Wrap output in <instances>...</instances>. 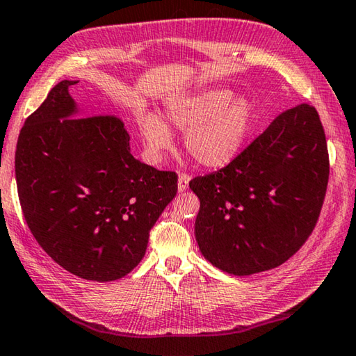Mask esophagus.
Here are the masks:
<instances>
[{
	"label": "esophagus",
	"mask_w": 356,
	"mask_h": 356,
	"mask_svg": "<svg viewBox=\"0 0 356 356\" xmlns=\"http://www.w3.org/2000/svg\"><path fill=\"white\" fill-rule=\"evenodd\" d=\"M189 181H191L189 175L179 173V177H178V191H179V192H184L186 189H188Z\"/></svg>",
	"instance_id": "34e87169"
}]
</instances>
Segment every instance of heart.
Here are the masks:
<instances>
[{
    "label": "heart",
    "instance_id": "heart-1",
    "mask_svg": "<svg viewBox=\"0 0 356 356\" xmlns=\"http://www.w3.org/2000/svg\"><path fill=\"white\" fill-rule=\"evenodd\" d=\"M165 120L188 131L184 145L198 164L220 168L232 162L245 145L254 123V106L248 98H234L229 89H207L170 99ZM137 127L152 156L172 145V134L162 118L152 112L137 115Z\"/></svg>",
    "mask_w": 356,
    "mask_h": 356
}]
</instances>
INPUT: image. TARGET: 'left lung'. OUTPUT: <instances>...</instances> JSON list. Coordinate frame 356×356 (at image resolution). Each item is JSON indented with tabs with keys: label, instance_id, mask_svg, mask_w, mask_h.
Returning a JSON list of instances; mask_svg holds the SVG:
<instances>
[{
	"label": "left lung",
	"instance_id": "1",
	"mask_svg": "<svg viewBox=\"0 0 356 356\" xmlns=\"http://www.w3.org/2000/svg\"><path fill=\"white\" fill-rule=\"evenodd\" d=\"M328 173L317 111L302 103L282 112L227 167L189 183L200 198L202 254L238 277L283 264L313 233Z\"/></svg>",
	"mask_w": 356,
	"mask_h": 356
}]
</instances>
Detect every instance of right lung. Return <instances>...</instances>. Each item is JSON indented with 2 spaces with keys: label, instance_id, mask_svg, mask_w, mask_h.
<instances>
[{
  "label": "right lung",
  "instance_id": "right-lung-1",
  "mask_svg": "<svg viewBox=\"0 0 356 356\" xmlns=\"http://www.w3.org/2000/svg\"><path fill=\"white\" fill-rule=\"evenodd\" d=\"M64 79L20 131L15 178L22 211L39 245L60 267L92 282H112L140 263L149 229L178 191L175 172L131 154L114 115L74 117Z\"/></svg>",
  "mask_w": 356,
  "mask_h": 356
}]
</instances>
